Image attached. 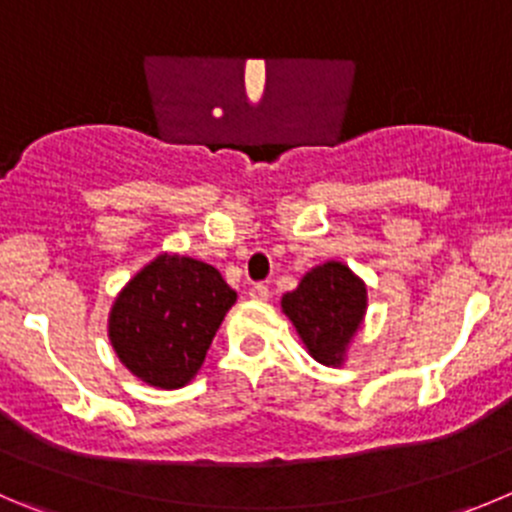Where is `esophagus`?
Here are the masks:
<instances>
[{"label":"esophagus","mask_w":512,"mask_h":512,"mask_svg":"<svg viewBox=\"0 0 512 512\" xmlns=\"http://www.w3.org/2000/svg\"><path fill=\"white\" fill-rule=\"evenodd\" d=\"M250 298L260 300V303H262V300L270 298V288H267V285H262V283H255L250 288Z\"/></svg>","instance_id":"esophagus-1"}]
</instances>
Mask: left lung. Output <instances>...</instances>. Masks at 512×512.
I'll use <instances>...</instances> for the list:
<instances>
[{
    "mask_svg": "<svg viewBox=\"0 0 512 512\" xmlns=\"http://www.w3.org/2000/svg\"><path fill=\"white\" fill-rule=\"evenodd\" d=\"M305 351L323 366L341 369L369 310V288L346 262L326 260L310 267L298 288L280 298Z\"/></svg>",
    "mask_w": 512,
    "mask_h": 512,
    "instance_id": "8db88e82",
    "label": "left lung"
}]
</instances>
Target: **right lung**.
Here are the masks:
<instances>
[{
    "instance_id": "1",
    "label": "right lung",
    "mask_w": 512,
    "mask_h": 512,
    "mask_svg": "<svg viewBox=\"0 0 512 512\" xmlns=\"http://www.w3.org/2000/svg\"><path fill=\"white\" fill-rule=\"evenodd\" d=\"M234 303L237 293L217 267L161 252L113 298L108 341L138 381L154 389H181L199 374Z\"/></svg>"
}]
</instances>
